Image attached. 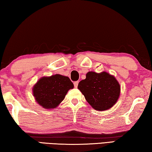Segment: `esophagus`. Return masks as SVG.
I'll return each instance as SVG.
<instances>
[{"mask_svg": "<svg viewBox=\"0 0 152 152\" xmlns=\"http://www.w3.org/2000/svg\"><path fill=\"white\" fill-rule=\"evenodd\" d=\"M73 83H74V86H75V88H77V86H78V83H79V81H75Z\"/></svg>", "mask_w": 152, "mask_h": 152, "instance_id": "esophagus-1", "label": "esophagus"}]
</instances>
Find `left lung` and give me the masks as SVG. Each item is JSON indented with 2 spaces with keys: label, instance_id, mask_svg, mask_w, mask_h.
Segmentation results:
<instances>
[{
  "label": "left lung",
  "instance_id": "1",
  "mask_svg": "<svg viewBox=\"0 0 152 152\" xmlns=\"http://www.w3.org/2000/svg\"><path fill=\"white\" fill-rule=\"evenodd\" d=\"M78 89L94 109L102 111L115 104L120 95L121 87L115 77L106 72H88L86 78L79 83Z\"/></svg>",
  "mask_w": 152,
  "mask_h": 152
}]
</instances>
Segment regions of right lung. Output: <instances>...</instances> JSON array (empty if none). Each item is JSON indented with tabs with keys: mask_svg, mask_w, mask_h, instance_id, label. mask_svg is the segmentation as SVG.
Instances as JSON below:
<instances>
[{
	"mask_svg": "<svg viewBox=\"0 0 152 152\" xmlns=\"http://www.w3.org/2000/svg\"><path fill=\"white\" fill-rule=\"evenodd\" d=\"M73 83L68 77L54 75L49 77H42L33 89L34 96L39 105L44 108H54L63 100Z\"/></svg>",
	"mask_w": 152,
	"mask_h": 152,
	"instance_id": "obj_1",
	"label": "right lung"
}]
</instances>
